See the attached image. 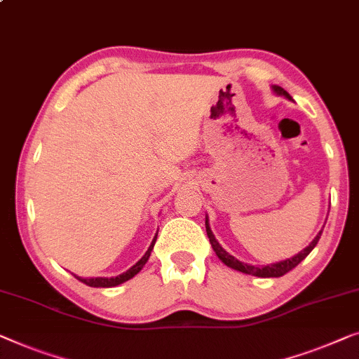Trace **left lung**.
<instances>
[{"label": "left lung", "instance_id": "left-lung-1", "mask_svg": "<svg viewBox=\"0 0 359 359\" xmlns=\"http://www.w3.org/2000/svg\"><path fill=\"white\" fill-rule=\"evenodd\" d=\"M272 90L277 93V95H283L285 98H288V100H292V95L290 93L282 89L280 86H272ZM205 231H207V236H209L210 240V244L212 248H214L215 254L218 256V259L225 264V266L235 269V270H240V272L243 273H248V275H256V277H262V278H269V277H282V275H285L287 272H290V270L294 269L298 264L303 261V259H306V256L313 251V249L316 248V244H318L319 238L322 235V230L318 233V236L314 238L313 241H311V244L308 248H304L303 251L296 254V256H293L292 259H287V261H282V262H277V264H270V266H264V267H256V266H251V264H244L241 261H238L236 257H233L231 254H228L225 249H223L220 246V243H218L215 240L214 233H212L210 226H209V220L205 218Z\"/></svg>", "mask_w": 359, "mask_h": 359}]
</instances>
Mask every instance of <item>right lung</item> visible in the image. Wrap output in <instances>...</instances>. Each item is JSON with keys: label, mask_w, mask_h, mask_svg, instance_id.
Returning a JSON list of instances; mask_svg holds the SVG:
<instances>
[{"label": "right lung", "mask_w": 359, "mask_h": 359, "mask_svg": "<svg viewBox=\"0 0 359 359\" xmlns=\"http://www.w3.org/2000/svg\"><path fill=\"white\" fill-rule=\"evenodd\" d=\"M155 241H157V235L154 236V240H152V243H150V246H149V249H147V252H145L144 256H142L141 259H139V261H137L136 264H134V266H133L131 269L126 270V272H123L121 275H118V277H111V278H107V277L82 278V277H77V275H74V277H76L77 280H81L82 283L89 285V287H93V288H110V287H116V285L123 283V282H128L129 278H133L134 275H137L139 272H141L142 267L145 266V262L149 261L150 252H152Z\"/></svg>", "instance_id": "obj_1"}]
</instances>
